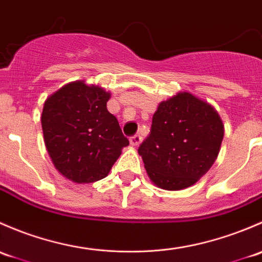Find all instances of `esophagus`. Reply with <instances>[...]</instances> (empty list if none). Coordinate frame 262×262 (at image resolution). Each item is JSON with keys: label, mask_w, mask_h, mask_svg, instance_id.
<instances>
[{"label": "esophagus", "mask_w": 262, "mask_h": 262, "mask_svg": "<svg viewBox=\"0 0 262 262\" xmlns=\"http://www.w3.org/2000/svg\"><path fill=\"white\" fill-rule=\"evenodd\" d=\"M142 141V137L140 136V135H134V136L130 137V144L132 145V146H139L140 144H141Z\"/></svg>", "instance_id": "1"}]
</instances>
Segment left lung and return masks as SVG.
<instances>
[{"instance_id":"8db88e82","label":"left lung","mask_w":262,"mask_h":262,"mask_svg":"<svg viewBox=\"0 0 262 262\" xmlns=\"http://www.w3.org/2000/svg\"><path fill=\"white\" fill-rule=\"evenodd\" d=\"M223 135L214 107L180 92L159 104L139 154L154 184L165 190L185 189L211 169Z\"/></svg>"}]
</instances>
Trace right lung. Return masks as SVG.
Returning a JSON list of instances; mask_svg holds the SVG:
<instances>
[{
	"instance_id": "right-lung-1",
	"label": "right lung",
	"mask_w": 262,
	"mask_h": 262,
	"mask_svg": "<svg viewBox=\"0 0 262 262\" xmlns=\"http://www.w3.org/2000/svg\"><path fill=\"white\" fill-rule=\"evenodd\" d=\"M110 98L103 88L75 80L44 103L41 126L51 161L78 184L106 178L128 145L117 118L107 110Z\"/></svg>"
}]
</instances>
